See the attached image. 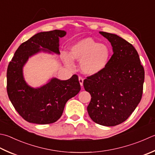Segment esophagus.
Wrapping results in <instances>:
<instances>
[{
  "mask_svg": "<svg viewBox=\"0 0 155 155\" xmlns=\"http://www.w3.org/2000/svg\"><path fill=\"white\" fill-rule=\"evenodd\" d=\"M78 81H79L81 86L83 87V77H78Z\"/></svg>",
  "mask_w": 155,
  "mask_h": 155,
  "instance_id": "34e87169",
  "label": "esophagus"
}]
</instances>
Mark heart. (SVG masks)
Instances as JSON below:
<instances>
[{"instance_id":"1","label":"heart","mask_w":155,"mask_h":155,"mask_svg":"<svg viewBox=\"0 0 155 155\" xmlns=\"http://www.w3.org/2000/svg\"><path fill=\"white\" fill-rule=\"evenodd\" d=\"M111 56L110 47L100 44L91 38L82 39L71 48V54L63 52L62 58L68 66H72L73 60L81 62V69L84 74H98L107 67Z\"/></svg>"}]
</instances>
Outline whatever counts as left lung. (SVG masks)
I'll return each instance as SVG.
<instances>
[{
    "mask_svg": "<svg viewBox=\"0 0 155 155\" xmlns=\"http://www.w3.org/2000/svg\"><path fill=\"white\" fill-rule=\"evenodd\" d=\"M113 48V55L104 71L84 80L91 96L87 111L94 122L114 126L126 121L140 103L144 70L137 51L120 36L100 31Z\"/></svg>",
    "mask_w": 155,
    "mask_h": 155,
    "instance_id": "obj_1",
    "label": "left lung"
}]
</instances>
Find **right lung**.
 Instances as JSON below:
<instances>
[{
	"mask_svg": "<svg viewBox=\"0 0 155 155\" xmlns=\"http://www.w3.org/2000/svg\"><path fill=\"white\" fill-rule=\"evenodd\" d=\"M66 32L53 30L40 32L21 44L9 62L7 72V90L13 107L29 123L49 124L61 117L68 100L79 93L77 75L66 81L52 78L44 85L33 88L23 77V68L29 58L40 51L60 54L59 38Z\"/></svg>",
	"mask_w": 155,
	"mask_h": 155,
	"instance_id": "add662e5",
	"label": "right lung"
}]
</instances>
